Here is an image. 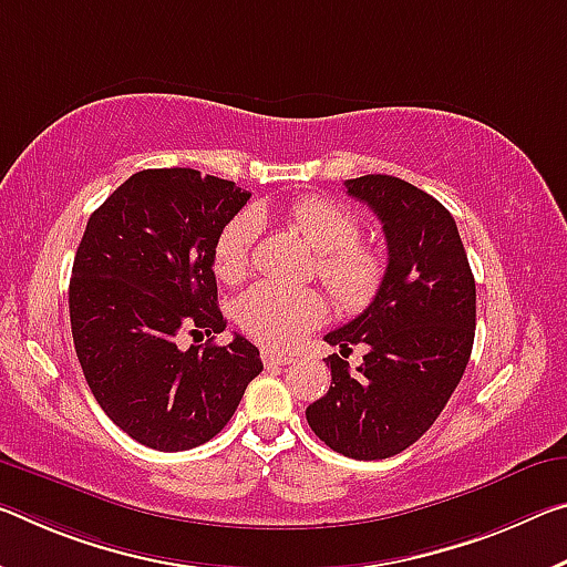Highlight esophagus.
Listing matches in <instances>:
<instances>
[{
  "label": "esophagus",
  "mask_w": 567,
  "mask_h": 567,
  "mask_svg": "<svg viewBox=\"0 0 567 567\" xmlns=\"http://www.w3.org/2000/svg\"><path fill=\"white\" fill-rule=\"evenodd\" d=\"M262 361L265 365H290L295 363V355L277 353V350H262Z\"/></svg>",
  "instance_id": "esophagus-1"
}]
</instances>
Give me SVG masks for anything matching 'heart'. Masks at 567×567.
I'll list each match as a JSON object with an SVG mask.
<instances>
[{
	"label": "heart",
	"mask_w": 567,
	"mask_h": 567,
	"mask_svg": "<svg viewBox=\"0 0 567 567\" xmlns=\"http://www.w3.org/2000/svg\"><path fill=\"white\" fill-rule=\"evenodd\" d=\"M287 224L318 251L316 269L332 300L358 310L371 302L385 275L381 251L358 241L361 221L346 206L326 196H302L285 212ZM259 235V219L241 212L219 231L214 245V269L221 280L235 282L245 277ZM326 318V302L312 290H295L272 282H259L237 302L241 330L269 348L300 343Z\"/></svg>",
	"instance_id": "1"
}]
</instances>
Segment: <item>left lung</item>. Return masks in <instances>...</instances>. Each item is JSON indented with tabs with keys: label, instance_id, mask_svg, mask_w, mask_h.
Listing matches in <instances>:
<instances>
[{
	"label": "left lung",
	"instance_id": "left-lung-1",
	"mask_svg": "<svg viewBox=\"0 0 567 567\" xmlns=\"http://www.w3.org/2000/svg\"><path fill=\"white\" fill-rule=\"evenodd\" d=\"M348 196L383 224L389 267L373 302L326 340L340 354L365 342L350 372L326 358L330 389L305 416L320 442L350 460H389L419 442L460 385L477 326V287L452 214L434 196L385 174L348 178Z\"/></svg>",
	"mask_w": 567,
	"mask_h": 567
}]
</instances>
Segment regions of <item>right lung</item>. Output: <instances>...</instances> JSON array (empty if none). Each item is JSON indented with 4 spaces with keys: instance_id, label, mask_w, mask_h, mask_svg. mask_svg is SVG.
I'll return each mask as SVG.
<instances>
[{
    "instance_id": "obj_1",
    "label": "right lung",
    "mask_w": 567,
    "mask_h": 567,
    "mask_svg": "<svg viewBox=\"0 0 567 567\" xmlns=\"http://www.w3.org/2000/svg\"><path fill=\"white\" fill-rule=\"evenodd\" d=\"M235 182L194 168H146L90 214L70 280V326L95 401L115 426L158 452H186L227 426L259 350L176 338L227 328L214 245L249 202Z\"/></svg>"
}]
</instances>
